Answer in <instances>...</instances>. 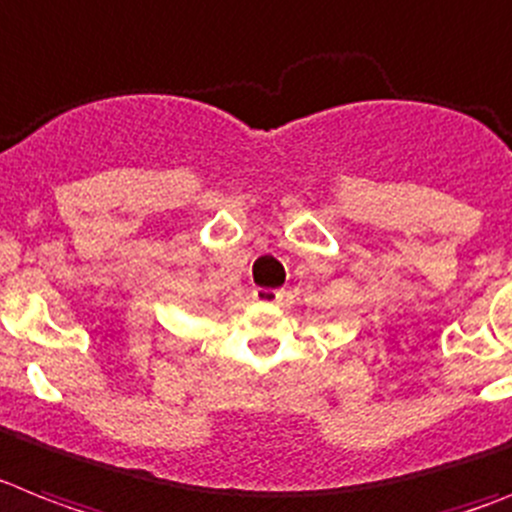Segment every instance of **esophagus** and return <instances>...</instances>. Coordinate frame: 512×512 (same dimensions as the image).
<instances>
[{
  "mask_svg": "<svg viewBox=\"0 0 512 512\" xmlns=\"http://www.w3.org/2000/svg\"><path fill=\"white\" fill-rule=\"evenodd\" d=\"M253 298L259 303H279L282 300V290H274V287H256L253 290Z\"/></svg>",
  "mask_w": 512,
  "mask_h": 512,
  "instance_id": "esophagus-1",
  "label": "esophagus"
}]
</instances>
